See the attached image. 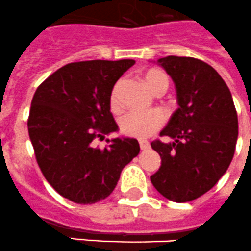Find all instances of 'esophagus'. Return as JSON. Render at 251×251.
Returning a JSON list of instances; mask_svg holds the SVG:
<instances>
[{"instance_id": "1", "label": "esophagus", "mask_w": 251, "mask_h": 251, "mask_svg": "<svg viewBox=\"0 0 251 251\" xmlns=\"http://www.w3.org/2000/svg\"><path fill=\"white\" fill-rule=\"evenodd\" d=\"M139 144H140V148H142L143 151H147V149H149V147H151L148 140H145V139H140V140H139Z\"/></svg>"}]
</instances>
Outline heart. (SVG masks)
<instances>
[{
	"instance_id": "obj_1",
	"label": "heart",
	"mask_w": 251,
	"mask_h": 251,
	"mask_svg": "<svg viewBox=\"0 0 251 251\" xmlns=\"http://www.w3.org/2000/svg\"><path fill=\"white\" fill-rule=\"evenodd\" d=\"M142 76L151 92L165 93L170 85V77L161 69L151 67L142 71ZM122 81L119 80L113 85L109 94V106L112 111L119 109L120 107V89ZM165 122V115L161 111H149V112H139L130 111L120 119V130L122 134L134 138H147L157 131Z\"/></svg>"
}]
</instances>
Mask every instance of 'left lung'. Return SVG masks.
Instances as JSON below:
<instances>
[{
    "mask_svg": "<svg viewBox=\"0 0 251 251\" xmlns=\"http://www.w3.org/2000/svg\"><path fill=\"white\" fill-rule=\"evenodd\" d=\"M174 80L177 111L151 142L161 167L151 176L159 194L176 203L201 197L218 182L232 161L239 122L232 96L220 74L204 61L167 56L157 61Z\"/></svg>",
    "mask_w": 251,
    "mask_h": 251,
    "instance_id": "obj_1",
    "label": "left lung"
}]
</instances>
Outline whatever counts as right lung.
I'll list each match as a JSON object with an SVG mask.
<instances>
[{
  "instance_id": "add662e5",
  "label": "right lung",
  "mask_w": 251,
  "mask_h": 251,
  "mask_svg": "<svg viewBox=\"0 0 251 251\" xmlns=\"http://www.w3.org/2000/svg\"><path fill=\"white\" fill-rule=\"evenodd\" d=\"M134 60L67 64L35 90L28 119L29 138L42 174L60 195L77 204L106 199L122 168L140 151L136 139L116 138L108 147L96 139L119 130L109 94Z\"/></svg>"
}]
</instances>
